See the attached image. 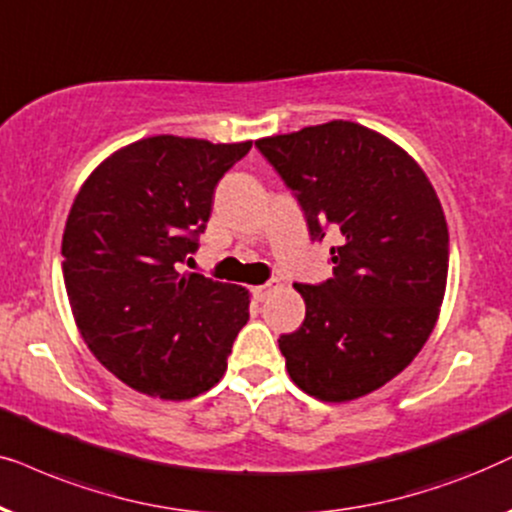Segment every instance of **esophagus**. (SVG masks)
<instances>
[{
  "label": "esophagus",
  "mask_w": 512,
  "mask_h": 512,
  "mask_svg": "<svg viewBox=\"0 0 512 512\" xmlns=\"http://www.w3.org/2000/svg\"><path fill=\"white\" fill-rule=\"evenodd\" d=\"M269 292H271V283L269 285H255V288H252V297H255L257 302H264V299L269 297Z\"/></svg>",
  "instance_id": "34e87169"
}]
</instances>
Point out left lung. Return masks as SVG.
<instances>
[{
  "label": "left lung",
  "instance_id": "left-lung-1",
  "mask_svg": "<svg viewBox=\"0 0 512 512\" xmlns=\"http://www.w3.org/2000/svg\"><path fill=\"white\" fill-rule=\"evenodd\" d=\"M295 192L313 241L332 229V278L297 283L304 323L281 335L290 379L323 403L377 391L424 349L440 316L449 234L424 170L386 135L327 121L255 142Z\"/></svg>",
  "mask_w": 512,
  "mask_h": 512
}]
</instances>
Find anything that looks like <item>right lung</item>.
<instances>
[{"label":"right lung","instance_id":"add662e5","mask_svg":"<svg viewBox=\"0 0 512 512\" xmlns=\"http://www.w3.org/2000/svg\"><path fill=\"white\" fill-rule=\"evenodd\" d=\"M252 142L154 135L107 156L81 185L63 234L74 323L135 391L189 400L227 372L250 295L177 267L199 248L220 177Z\"/></svg>","mask_w":512,"mask_h":512}]
</instances>
